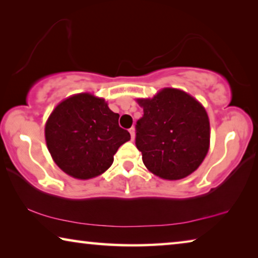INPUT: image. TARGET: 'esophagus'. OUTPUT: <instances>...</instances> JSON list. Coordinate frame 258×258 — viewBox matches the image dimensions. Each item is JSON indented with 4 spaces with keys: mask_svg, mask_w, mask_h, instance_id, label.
Masks as SVG:
<instances>
[{
    "mask_svg": "<svg viewBox=\"0 0 258 258\" xmlns=\"http://www.w3.org/2000/svg\"><path fill=\"white\" fill-rule=\"evenodd\" d=\"M128 131H130V134H131V139L133 140L134 137H136V130H134V127H131Z\"/></svg>",
    "mask_w": 258,
    "mask_h": 258,
    "instance_id": "obj_1",
    "label": "esophagus"
}]
</instances>
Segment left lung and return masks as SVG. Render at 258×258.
<instances>
[{"label":"left lung","instance_id":"1","mask_svg":"<svg viewBox=\"0 0 258 258\" xmlns=\"http://www.w3.org/2000/svg\"><path fill=\"white\" fill-rule=\"evenodd\" d=\"M144 114L136 125V146L150 172L178 180L198 169L209 149L210 125L194 97L164 88L154 99L138 100Z\"/></svg>","mask_w":258,"mask_h":258}]
</instances>
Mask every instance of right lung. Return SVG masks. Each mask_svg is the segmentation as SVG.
<instances>
[{"label": "right lung", "instance_id": "obj_1", "mask_svg": "<svg viewBox=\"0 0 258 258\" xmlns=\"http://www.w3.org/2000/svg\"><path fill=\"white\" fill-rule=\"evenodd\" d=\"M103 99L78 94L57 105L44 128L46 142L55 163L77 179H89L111 166L113 155L128 141V131L118 124Z\"/></svg>", "mask_w": 258, "mask_h": 258}]
</instances>
